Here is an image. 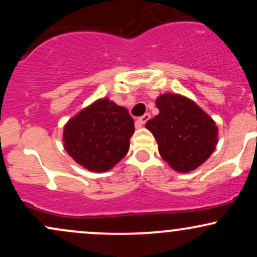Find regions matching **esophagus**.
Masks as SVG:
<instances>
[{
  "label": "esophagus",
  "instance_id": "34e87169",
  "mask_svg": "<svg viewBox=\"0 0 257 257\" xmlns=\"http://www.w3.org/2000/svg\"><path fill=\"white\" fill-rule=\"evenodd\" d=\"M150 118H151V114L150 113H145L144 114V116H141L140 118H139L138 120H137V123L139 125H143V124H145V123L147 122V120H149Z\"/></svg>",
  "mask_w": 257,
  "mask_h": 257
}]
</instances>
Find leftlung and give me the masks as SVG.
Returning <instances> with one entry per match:
<instances>
[{
    "label": "left lung",
    "instance_id": "8db88e82",
    "mask_svg": "<svg viewBox=\"0 0 257 257\" xmlns=\"http://www.w3.org/2000/svg\"><path fill=\"white\" fill-rule=\"evenodd\" d=\"M156 106L159 113L145 126L155 135L162 158L181 173L204 163L217 144L214 120L193 101L176 94L161 95Z\"/></svg>",
    "mask_w": 257,
    "mask_h": 257
}]
</instances>
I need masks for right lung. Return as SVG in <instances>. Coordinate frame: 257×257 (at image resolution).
I'll return each mask as SVG.
<instances>
[{"instance_id": "1", "label": "right lung", "mask_w": 257, "mask_h": 257, "mask_svg": "<svg viewBox=\"0 0 257 257\" xmlns=\"http://www.w3.org/2000/svg\"><path fill=\"white\" fill-rule=\"evenodd\" d=\"M133 133L134 120L128 110L101 99L67 122L64 146L78 164L102 173L126 155Z\"/></svg>"}]
</instances>
